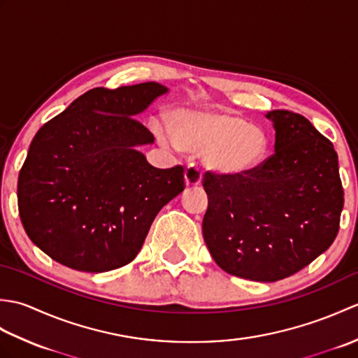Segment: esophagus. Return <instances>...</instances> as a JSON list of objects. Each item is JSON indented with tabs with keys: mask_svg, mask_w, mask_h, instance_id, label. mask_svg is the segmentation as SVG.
Returning <instances> with one entry per match:
<instances>
[{
	"mask_svg": "<svg viewBox=\"0 0 358 358\" xmlns=\"http://www.w3.org/2000/svg\"><path fill=\"white\" fill-rule=\"evenodd\" d=\"M185 180H186V185L187 186H199L201 185V180H203V172L199 166L191 164L187 166V169L185 172Z\"/></svg>",
	"mask_w": 358,
	"mask_h": 358,
	"instance_id": "34e87169",
	"label": "esophagus"
}]
</instances>
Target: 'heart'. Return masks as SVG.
<instances>
[{"label":"heart","instance_id":"heart-1","mask_svg":"<svg viewBox=\"0 0 358 358\" xmlns=\"http://www.w3.org/2000/svg\"><path fill=\"white\" fill-rule=\"evenodd\" d=\"M169 129L158 124L155 134L164 144L203 154L210 171L229 177L250 173L269 155V136L262 127L226 110H178Z\"/></svg>","mask_w":358,"mask_h":358}]
</instances>
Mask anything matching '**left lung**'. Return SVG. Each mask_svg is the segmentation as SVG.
<instances>
[{"mask_svg":"<svg viewBox=\"0 0 358 358\" xmlns=\"http://www.w3.org/2000/svg\"><path fill=\"white\" fill-rule=\"evenodd\" d=\"M275 152L246 175L206 172L203 237L215 263L235 277L294 275L336 240L343 187L334 144L308 118L271 110Z\"/></svg>","mask_w":358,"mask_h":358,"instance_id":"1","label":"left lung"}]
</instances>
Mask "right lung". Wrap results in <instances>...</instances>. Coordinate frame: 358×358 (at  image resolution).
I'll return each mask as SVG.
<instances>
[{"instance_id":"1","label":"right lung","mask_w":358,"mask_h":358,"mask_svg":"<svg viewBox=\"0 0 358 358\" xmlns=\"http://www.w3.org/2000/svg\"><path fill=\"white\" fill-rule=\"evenodd\" d=\"M166 92L154 81L90 89L36 132L18 209L52 260L83 272L131 263L159 209L183 192V166L157 169L138 150L155 138L135 117Z\"/></svg>"}]
</instances>
